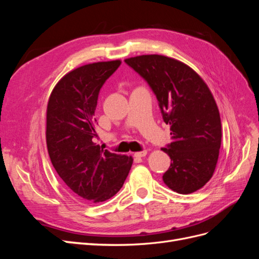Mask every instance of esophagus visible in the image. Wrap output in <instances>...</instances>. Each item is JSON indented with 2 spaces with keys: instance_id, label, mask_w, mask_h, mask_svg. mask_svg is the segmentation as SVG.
Listing matches in <instances>:
<instances>
[{
  "instance_id": "obj_1",
  "label": "esophagus",
  "mask_w": 259,
  "mask_h": 259,
  "mask_svg": "<svg viewBox=\"0 0 259 259\" xmlns=\"http://www.w3.org/2000/svg\"><path fill=\"white\" fill-rule=\"evenodd\" d=\"M146 154H147V151H146V150H143V151L136 152L134 155L136 156V158H144V156H146Z\"/></svg>"
}]
</instances>
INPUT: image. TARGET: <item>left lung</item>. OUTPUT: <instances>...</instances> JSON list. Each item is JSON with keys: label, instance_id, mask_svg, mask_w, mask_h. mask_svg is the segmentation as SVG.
Segmentation results:
<instances>
[{"label": "left lung", "instance_id": "1", "mask_svg": "<svg viewBox=\"0 0 259 259\" xmlns=\"http://www.w3.org/2000/svg\"><path fill=\"white\" fill-rule=\"evenodd\" d=\"M124 61L150 86L170 125L171 143L162 148L170 158L164 184L182 194L201 189L214 174L222 145L221 116L206 83L189 66L162 55Z\"/></svg>", "mask_w": 259, "mask_h": 259}]
</instances>
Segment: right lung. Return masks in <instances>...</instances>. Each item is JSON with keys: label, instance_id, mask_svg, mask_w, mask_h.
Returning a JSON list of instances; mask_svg holds the SVG:
<instances>
[{"label": "right lung", "instance_id": "right-lung-1", "mask_svg": "<svg viewBox=\"0 0 259 259\" xmlns=\"http://www.w3.org/2000/svg\"><path fill=\"white\" fill-rule=\"evenodd\" d=\"M121 60L94 62L67 73L55 86L46 112V144L54 168L75 195L104 202L119 191L133 158L94 143L99 91Z\"/></svg>", "mask_w": 259, "mask_h": 259}]
</instances>
